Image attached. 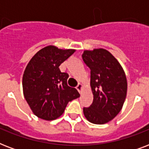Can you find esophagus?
<instances>
[{
  "label": "esophagus",
  "mask_w": 149,
  "mask_h": 149,
  "mask_svg": "<svg viewBox=\"0 0 149 149\" xmlns=\"http://www.w3.org/2000/svg\"><path fill=\"white\" fill-rule=\"evenodd\" d=\"M76 88H77V90L78 91V92H79V93H82V91H83V85H82L81 84H78Z\"/></svg>",
  "instance_id": "esophagus-1"
}]
</instances>
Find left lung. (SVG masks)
Listing matches in <instances>:
<instances>
[{
  "mask_svg": "<svg viewBox=\"0 0 149 149\" xmlns=\"http://www.w3.org/2000/svg\"><path fill=\"white\" fill-rule=\"evenodd\" d=\"M84 62L91 69L93 103L84 107L85 118L96 125H104L115 118L127 95L125 72L117 58L104 49L85 50Z\"/></svg>",
  "mask_w": 149,
  "mask_h": 149,
  "instance_id": "obj_1",
  "label": "left lung"
}]
</instances>
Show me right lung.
Listing matches in <instances>:
<instances>
[{
    "label": "right lung",
    "mask_w": 149,
    "mask_h": 149,
    "mask_svg": "<svg viewBox=\"0 0 149 149\" xmlns=\"http://www.w3.org/2000/svg\"><path fill=\"white\" fill-rule=\"evenodd\" d=\"M75 52L48 45L28 63L22 78L23 93L38 118L55 120L63 114L69 102L79 97L77 89L67 85L69 75L58 68Z\"/></svg>",
    "instance_id": "obj_1"
}]
</instances>
